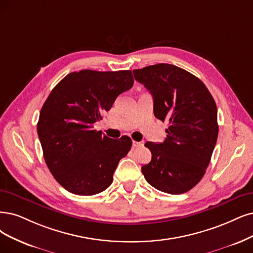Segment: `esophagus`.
<instances>
[{"mask_svg": "<svg viewBox=\"0 0 253 253\" xmlns=\"http://www.w3.org/2000/svg\"><path fill=\"white\" fill-rule=\"evenodd\" d=\"M144 144H145L144 141H142V142H135V141H133V142H132V146H133L134 148H136V147H142V146H144Z\"/></svg>", "mask_w": 253, "mask_h": 253, "instance_id": "1", "label": "esophagus"}]
</instances>
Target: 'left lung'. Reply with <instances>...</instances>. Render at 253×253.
<instances>
[{
    "mask_svg": "<svg viewBox=\"0 0 253 253\" xmlns=\"http://www.w3.org/2000/svg\"><path fill=\"white\" fill-rule=\"evenodd\" d=\"M151 92L154 116L169 122L164 143L147 142L151 162L142 167L146 180L168 194H182L205 174L218 138V111L208 87L193 74L158 63L133 70Z\"/></svg>",
    "mask_w": 253,
    "mask_h": 253,
    "instance_id": "8db88e82",
    "label": "left lung"
}]
</instances>
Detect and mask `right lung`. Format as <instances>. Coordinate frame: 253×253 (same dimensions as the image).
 Returning a JSON list of instances; mask_svg holds the SVG:
<instances>
[{"mask_svg":"<svg viewBox=\"0 0 253 253\" xmlns=\"http://www.w3.org/2000/svg\"><path fill=\"white\" fill-rule=\"evenodd\" d=\"M133 83L131 71L82 70L67 75L52 89L42 107L37 133L46 166L67 191L91 196L111 184L132 141L109 138L93 124Z\"/></svg>","mask_w":253,"mask_h":253,"instance_id":"add662e5","label":"right lung"}]
</instances>
